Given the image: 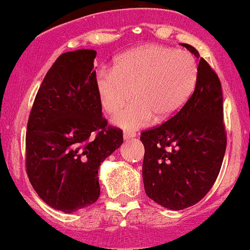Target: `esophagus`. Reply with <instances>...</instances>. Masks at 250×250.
Returning <instances> with one entry per match:
<instances>
[{
    "instance_id": "obj_1",
    "label": "esophagus",
    "mask_w": 250,
    "mask_h": 250,
    "mask_svg": "<svg viewBox=\"0 0 250 250\" xmlns=\"http://www.w3.org/2000/svg\"><path fill=\"white\" fill-rule=\"evenodd\" d=\"M135 136H136L135 132H131V131H124V138H125V140L132 138V137H135Z\"/></svg>"
}]
</instances>
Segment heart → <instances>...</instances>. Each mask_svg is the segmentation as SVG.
Segmentation results:
<instances>
[{
  "label": "heart",
  "mask_w": 250,
  "mask_h": 250,
  "mask_svg": "<svg viewBox=\"0 0 250 250\" xmlns=\"http://www.w3.org/2000/svg\"><path fill=\"white\" fill-rule=\"evenodd\" d=\"M198 65L191 53L159 44L128 49L114 59L113 70L96 74L95 87L103 109L115 115V124L138 128L153 118L167 120L186 104L193 93Z\"/></svg>",
  "instance_id": "1"
}]
</instances>
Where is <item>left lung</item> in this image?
Here are the masks:
<instances>
[{
    "mask_svg": "<svg viewBox=\"0 0 250 250\" xmlns=\"http://www.w3.org/2000/svg\"><path fill=\"white\" fill-rule=\"evenodd\" d=\"M199 59L196 88L181 110L141 133L145 146L142 177L146 194L171 210L194 206L210 191L227 145L221 83L193 46Z\"/></svg>",
    "mask_w": 250,
    "mask_h": 250,
    "instance_id": "obj_1",
    "label": "left lung"
}]
</instances>
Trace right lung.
Returning <instances> with one entry per match:
<instances>
[{"label": "right lung", "mask_w": 250, "mask_h": 250, "mask_svg": "<svg viewBox=\"0 0 250 250\" xmlns=\"http://www.w3.org/2000/svg\"><path fill=\"white\" fill-rule=\"evenodd\" d=\"M96 51L61 54L38 91L28 120L26 174L53 209L73 212L100 197L98 169L123 143L108 125L95 87Z\"/></svg>", "instance_id": "obj_1"}]
</instances>
